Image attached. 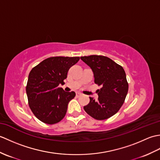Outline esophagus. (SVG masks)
<instances>
[{
  "mask_svg": "<svg viewBox=\"0 0 160 160\" xmlns=\"http://www.w3.org/2000/svg\"><path fill=\"white\" fill-rule=\"evenodd\" d=\"M81 96H82V93H80V92H77L76 93V96L77 97H80Z\"/></svg>",
  "mask_w": 160,
  "mask_h": 160,
  "instance_id": "esophagus-1",
  "label": "esophagus"
}]
</instances>
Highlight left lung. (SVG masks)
<instances>
[{
  "mask_svg": "<svg viewBox=\"0 0 160 160\" xmlns=\"http://www.w3.org/2000/svg\"><path fill=\"white\" fill-rule=\"evenodd\" d=\"M80 58L91 67L95 83L101 87L97 91L98 99L90 97L89 103L84 109L96 120H106L118 113L127 97L128 84L125 71L106 56L91 55Z\"/></svg>",
  "mask_w": 160,
  "mask_h": 160,
  "instance_id": "8db88e82",
  "label": "left lung"
}]
</instances>
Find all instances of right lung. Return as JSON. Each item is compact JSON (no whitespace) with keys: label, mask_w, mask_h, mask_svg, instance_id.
<instances>
[{"label":"right lung","mask_w":160,"mask_h":160,"mask_svg":"<svg viewBox=\"0 0 160 160\" xmlns=\"http://www.w3.org/2000/svg\"><path fill=\"white\" fill-rule=\"evenodd\" d=\"M79 60V57H51L30 71L26 93L29 106L39 120L53 124L65 116L68 104L76 93L66 92L58 86L64 84L68 71Z\"/></svg>","instance_id":"obj_1"}]
</instances>
